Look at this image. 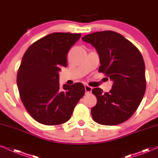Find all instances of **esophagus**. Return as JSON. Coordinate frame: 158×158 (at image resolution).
Wrapping results in <instances>:
<instances>
[{
  "instance_id": "esophagus-1",
  "label": "esophagus",
  "mask_w": 158,
  "mask_h": 158,
  "mask_svg": "<svg viewBox=\"0 0 158 158\" xmlns=\"http://www.w3.org/2000/svg\"><path fill=\"white\" fill-rule=\"evenodd\" d=\"M85 92L86 93H90L92 91V87L89 86V85H85Z\"/></svg>"
}]
</instances>
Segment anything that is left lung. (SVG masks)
<instances>
[{"label":"left lung","mask_w":158,"mask_h":158,"mask_svg":"<svg viewBox=\"0 0 158 158\" xmlns=\"http://www.w3.org/2000/svg\"><path fill=\"white\" fill-rule=\"evenodd\" d=\"M94 45L99 55L98 71L113 81L109 92L92 90L97 98L91 115L96 123L113 126L128 120L138 109L145 94V64L141 53L117 32L98 31L81 38Z\"/></svg>","instance_id":"obj_1"}]
</instances>
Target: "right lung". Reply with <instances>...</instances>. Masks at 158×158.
Listing matches in <instances>:
<instances>
[{"instance_id":"obj_1","label":"right lung","mask_w":158,"mask_h":158,"mask_svg":"<svg viewBox=\"0 0 158 158\" xmlns=\"http://www.w3.org/2000/svg\"><path fill=\"white\" fill-rule=\"evenodd\" d=\"M81 34L56 32L30 45L18 68L17 84L20 99L30 115L45 125H60L71 118L74 108L85 95L81 83H59L62 67H67L69 49Z\"/></svg>"}]
</instances>
